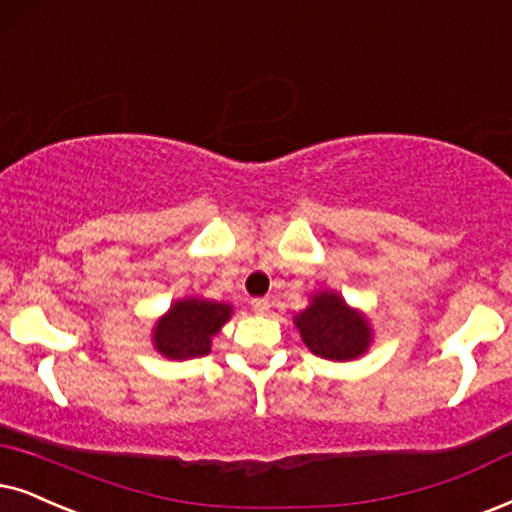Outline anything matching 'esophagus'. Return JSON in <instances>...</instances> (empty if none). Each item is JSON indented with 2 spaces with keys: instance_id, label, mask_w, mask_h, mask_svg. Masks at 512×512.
<instances>
[{
  "instance_id": "1",
  "label": "esophagus",
  "mask_w": 512,
  "mask_h": 512,
  "mask_svg": "<svg viewBox=\"0 0 512 512\" xmlns=\"http://www.w3.org/2000/svg\"><path fill=\"white\" fill-rule=\"evenodd\" d=\"M250 307H252V312H255V314H264L269 309V302L262 300V297H257V300L250 302Z\"/></svg>"
}]
</instances>
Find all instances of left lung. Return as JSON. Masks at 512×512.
Masks as SVG:
<instances>
[{"label":"left lung","mask_w":512,"mask_h":512,"mask_svg":"<svg viewBox=\"0 0 512 512\" xmlns=\"http://www.w3.org/2000/svg\"><path fill=\"white\" fill-rule=\"evenodd\" d=\"M293 323L309 352L328 361H354L373 345L368 316L335 290H316Z\"/></svg>","instance_id":"obj_1"}]
</instances>
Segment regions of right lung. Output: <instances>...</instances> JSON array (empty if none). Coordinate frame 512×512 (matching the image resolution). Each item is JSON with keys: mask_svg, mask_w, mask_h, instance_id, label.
<instances>
[{"mask_svg": "<svg viewBox=\"0 0 512 512\" xmlns=\"http://www.w3.org/2000/svg\"><path fill=\"white\" fill-rule=\"evenodd\" d=\"M231 314L234 307L229 302L181 297L153 323V349L170 361L205 357L212 349V338L222 331Z\"/></svg>", "mask_w": 512, "mask_h": 512, "instance_id": "1", "label": "right lung"}]
</instances>
